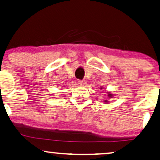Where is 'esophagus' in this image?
I'll return each instance as SVG.
<instances>
[{"mask_svg":"<svg viewBox=\"0 0 160 160\" xmlns=\"http://www.w3.org/2000/svg\"><path fill=\"white\" fill-rule=\"evenodd\" d=\"M86 81H85V80H78V84H79L80 85H81V86H85V85H86Z\"/></svg>","mask_w":160,"mask_h":160,"instance_id":"obj_1","label":"esophagus"}]
</instances>
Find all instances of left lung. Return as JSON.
I'll list each match as a JSON object with an SVG mask.
<instances>
[{
    "label": "left lung",
    "mask_w": 160,
    "mask_h": 160,
    "mask_svg": "<svg viewBox=\"0 0 160 160\" xmlns=\"http://www.w3.org/2000/svg\"><path fill=\"white\" fill-rule=\"evenodd\" d=\"M101 89H102V88H101ZM108 98H113V94H112V93H111V92H108ZM105 103H108V101H105Z\"/></svg>",
    "instance_id": "obj_1"
}]
</instances>
